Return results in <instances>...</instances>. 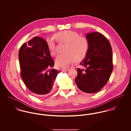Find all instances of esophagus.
I'll use <instances>...</instances> for the list:
<instances>
[{"mask_svg": "<svg viewBox=\"0 0 131 131\" xmlns=\"http://www.w3.org/2000/svg\"><path fill=\"white\" fill-rule=\"evenodd\" d=\"M70 69H69V68H62V69H61V71H62V72H64V71H69Z\"/></svg>", "mask_w": 131, "mask_h": 131, "instance_id": "1", "label": "esophagus"}]
</instances>
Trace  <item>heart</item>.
<instances>
[{"label": "heart", "instance_id": "1", "mask_svg": "<svg viewBox=\"0 0 131 131\" xmlns=\"http://www.w3.org/2000/svg\"><path fill=\"white\" fill-rule=\"evenodd\" d=\"M54 37L60 43H65L63 53L58 55L56 59V66L59 67H68L75 59L80 61L86 56L89 48V43L87 38L80 36L75 31L66 30L58 32ZM48 49L52 56L56 53V43L54 40L48 38L46 39Z\"/></svg>", "mask_w": 131, "mask_h": 131}]
</instances>
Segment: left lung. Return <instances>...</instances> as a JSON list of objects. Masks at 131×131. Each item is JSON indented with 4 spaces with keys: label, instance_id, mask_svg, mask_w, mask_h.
Returning a JSON list of instances; mask_svg holds the SVG:
<instances>
[{
    "label": "left lung",
    "instance_id": "obj_1",
    "mask_svg": "<svg viewBox=\"0 0 131 131\" xmlns=\"http://www.w3.org/2000/svg\"><path fill=\"white\" fill-rule=\"evenodd\" d=\"M86 38L89 41V48L80 63L85 70L77 69L75 82L82 91L95 93L106 84L112 74V48L107 39L100 33H87Z\"/></svg>",
    "mask_w": 131,
    "mask_h": 131
}]
</instances>
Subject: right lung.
<instances>
[{"mask_svg": "<svg viewBox=\"0 0 131 131\" xmlns=\"http://www.w3.org/2000/svg\"><path fill=\"white\" fill-rule=\"evenodd\" d=\"M21 79L26 87L37 96H44L54 90V81L59 71L54 66L46 41L39 37L23 44L19 52Z\"/></svg>", "mask_w": 131, "mask_h": 131, "instance_id": "right-lung-1", "label": "right lung"}]
</instances>
